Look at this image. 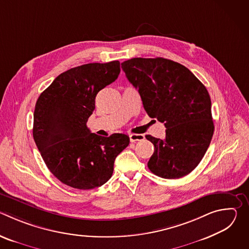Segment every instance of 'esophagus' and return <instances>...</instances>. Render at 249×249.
I'll return each mask as SVG.
<instances>
[{"label": "esophagus", "instance_id": "1", "mask_svg": "<svg viewBox=\"0 0 249 249\" xmlns=\"http://www.w3.org/2000/svg\"><path fill=\"white\" fill-rule=\"evenodd\" d=\"M145 139V136L143 134H131L130 135V141L132 143H135L137 141H143Z\"/></svg>", "mask_w": 249, "mask_h": 249}]
</instances>
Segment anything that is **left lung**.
Listing matches in <instances>:
<instances>
[{
	"label": "left lung",
	"mask_w": 249,
	"mask_h": 249,
	"mask_svg": "<svg viewBox=\"0 0 249 249\" xmlns=\"http://www.w3.org/2000/svg\"><path fill=\"white\" fill-rule=\"evenodd\" d=\"M138 89L148 115L165 126L148 167L166 179L180 178L201 161L214 134L211 98L205 86L183 65L164 58H133L121 63Z\"/></svg>",
	"instance_id": "1"
}]
</instances>
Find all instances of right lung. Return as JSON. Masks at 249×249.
<instances>
[{
    "label": "right lung",
    "mask_w": 249,
    "mask_h": 249,
    "mask_svg": "<svg viewBox=\"0 0 249 249\" xmlns=\"http://www.w3.org/2000/svg\"><path fill=\"white\" fill-rule=\"evenodd\" d=\"M119 73V61L72 68L59 75L35 104V144L48 169L70 187L89 190L107 182L116 157L130 143L125 134L102 137L87 127L97 92Z\"/></svg>",
    "instance_id": "1"
}]
</instances>
